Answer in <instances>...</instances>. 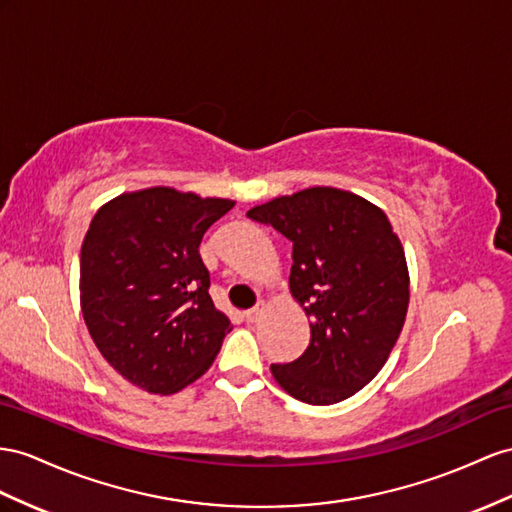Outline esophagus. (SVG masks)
<instances>
[{
    "mask_svg": "<svg viewBox=\"0 0 512 512\" xmlns=\"http://www.w3.org/2000/svg\"><path fill=\"white\" fill-rule=\"evenodd\" d=\"M264 311H266V305L261 303V305L253 307L251 311H246V320H248V322H259L261 316H264Z\"/></svg>",
    "mask_w": 512,
    "mask_h": 512,
    "instance_id": "34e87169",
    "label": "esophagus"
}]
</instances>
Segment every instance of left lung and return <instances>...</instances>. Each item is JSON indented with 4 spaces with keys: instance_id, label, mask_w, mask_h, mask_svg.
Returning <instances> with one entry per match:
<instances>
[{
    "instance_id": "left-lung-1",
    "label": "left lung",
    "mask_w": 512,
    "mask_h": 512,
    "mask_svg": "<svg viewBox=\"0 0 512 512\" xmlns=\"http://www.w3.org/2000/svg\"><path fill=\"white\" fill-rule=\"evenodd\" d=\"M246 216L292 242L290 292L311 318V342L274 381L307 404H335L368 385L396 346L409 309L402 242L381 207L316 186Z\"/></svg>"
}]
</instances>
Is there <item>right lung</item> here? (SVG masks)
I'll use <instances>...</instances> for the list:
<instances>
[{"label": "right lung", "instance_id": "add662e5", "mask_svg": "<svg viewBox=\"0 0 512 512\" xmlns=\"http://www.w3.org/2000/svg\"><path fill=\"white\" fill-rule=\"evenodd\" d=\"M233 205L155 186L97 209L82 244L80 305L103 359L131 385L170 396L214 363L231 322L207 292L199 246Z\"/></svg>", "mask_w": 512, "mask_h": 512}]
</instances>
